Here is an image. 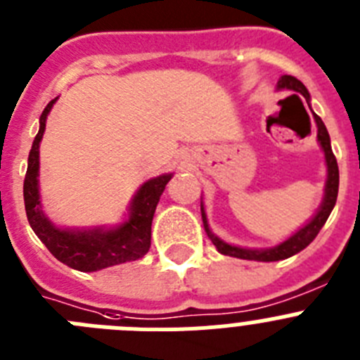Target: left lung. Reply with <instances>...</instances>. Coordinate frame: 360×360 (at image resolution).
Segmentation results:
<instances>
[{
  "mask_svg": "<svg viewBox=\"0 0 360 360\" xmlns=\"http://www.w3.org/2000/svg\"><path fill=\"white\" fill-rule=\"evenodd\" d=\"M278 90L297 91V94H301L307 98V103H310V94H308V90L304 88V84L299 81V79L292 77V75H283V77L279 79ZM308 106H310V104H308ZM314 120H316L317 124V142H319L321 149H323L324 162H326L324 195L323 202H321L316 214L308 219V224H304L303 227L297 229L290 238H287V240L281 241V243L274 245V247H266V249H249V247H238V245L227 243V241H224L221 238L216 236L214 232L211 231V227H209L207 214H205V209H203L202 202L200 203V209H202L203 229L207 232L209 240H211L212 243H214L216 249H218V252L225 254V256L240 257V259H250V262H279V259H287V257L301 252L303 249H307L311 241L316 240V236L319 234L323 225L326 224V219H328L330 212H332L333 205H335L337 202V193H339V167H337V160L335 157H333L328 129H326L324 122L321 120V117L316 115V113H314Z\"/></svg>",
  "mask_w": 360,
  "mask_h": 360,
  "instance_id": "1",
  "label": "left lung"
}]
</instances>
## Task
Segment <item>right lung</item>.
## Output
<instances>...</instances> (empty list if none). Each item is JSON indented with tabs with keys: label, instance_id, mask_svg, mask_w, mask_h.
Listing matches in <instances>:
<instances>
[{
	"label": "right lung",
	"instance_id": "1",
	"mask_svg": "<svg viewBox=\"0 0 360 360\" xmlns=\"http://www.w3.org/2000/svg\"><path fill=\"white\" fill-rule=\"evenodd\" d=\"M57 97L50 101L39 117V131L32 142L27 176L23 184L25 211L28 224L44 247L61 263L81 272H97L120 263L135 262L151 247V224L165 186L173 173L149 178L142 184L128 205V214L113 227H59L44 214L39 193V144L46 129V119Z\"/></svg>",
	"mask_w": 360,
	"mask_h": 360
}]
</instances>
